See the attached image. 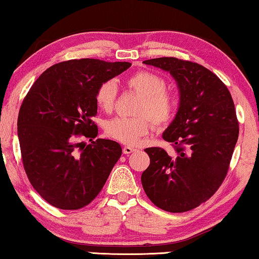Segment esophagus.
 <instances>
[{
	"label": "esophagus",
	"instance_id": "esophagus-1",
	"mask_svg": "<svg viewBox=\"0 0 259 259\" xmlns=\"http://www.w3.org/2000/svg\"><path fill=\"white\" fill-rule=\"evenodd\" d=\"M135 150H136V149H134L133 146L126 145V146H124V148H123V153H124V154H130L131 152H134Z\"/></svg>",
	"mask_w": 259,
	"mask_h": 259
}]
</instances>
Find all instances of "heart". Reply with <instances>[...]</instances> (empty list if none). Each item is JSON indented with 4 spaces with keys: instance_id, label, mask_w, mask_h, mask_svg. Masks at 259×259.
<instances>
[{
    "instance_id": "1",
    "label": "heart",
    "mask_w": 259,
    "mask_h": 259,
    "mask_svg": "<svg viewBox=\"0 0 259 259\" xmlns=\"http://www.w3.org/2000/svg\"><path fill=\"white\" fill-rule=\"evenodd\" d=\"M130 90L141 96L136 115L138 117H115L106 123L108 136L128 145H136L142 137L151 130V121L157 125H164L176 114L175 99L166 92V82L161 76L151 72H138L126 80ZM117 86L113 80L102 82L95 93V101L100 109L106 113L113 110L116 101Z\"/></svg>"
}]
</instances>
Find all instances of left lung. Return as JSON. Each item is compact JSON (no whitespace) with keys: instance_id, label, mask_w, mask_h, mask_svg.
I'll list each match as a JSON object with an SVG mask.
<instances>
[{"instance_id":"left-lung-1","label":"left lung","mask_w":259,"mask_h":259,"mask_svg":"<svg viewBox=\"0 0 259 259\" xmlns=\"http://www.w3.org/2000/svg\"><path fill=\"white\" fill-rule=\"evenodd\" d=\"M143 63L173 76L180 101L163 133L177 154L145 149L150 165L142 173V185L157 207L184 213L207 201L226 178L238 138L234 101L226 84L201 65L173 57Z\"/></svg>"}]
</instances>
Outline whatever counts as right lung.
<instances>
[{
    "instance_id": "add662e5",
    "label": "right lung",
    "mask_w": 259,
    "mask_h": 259,
    "mask_svg": "<svg viewBox=\"0 0 259 259\" xmlns=\"http://www.w3.org/2000/svg\"><path fill=\"white\" fill-rule=\"evenodd\" d=\"M130 66L90 58L63 61L41 73L23 100L17 121L23 166L32 187L52 206L80 209L105 186L122 148L110 140L94 141L95 93ZM79 136L91 144L76 142Z\"/></svg>"
}]
</instances>
